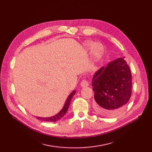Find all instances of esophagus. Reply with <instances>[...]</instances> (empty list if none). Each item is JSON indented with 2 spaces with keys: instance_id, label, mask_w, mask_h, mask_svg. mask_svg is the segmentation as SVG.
<instances>
[{
  "instance_id": "esophagus-1",
  "label": "esophagus",
  "mask_w": 152,
  "mask_h": 152,
  "mask_svg": "<svg viewBox=\"0 0 152 152\" xmlns=\"http://www.w3.org/2000/svg\"><path fill=\"white\" fill-rule=\"evenodd\" d=\"M88 81L87 80H86V79H83L82 80V81H81V82H80V86L82 87H87V86H88Z\"/></svg>"
}]
</instances>
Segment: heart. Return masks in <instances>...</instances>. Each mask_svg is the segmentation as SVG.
Listing matches in <instances>:
<instances>
[{"instance_id": "1", "label": "heart", "mask_w": 152, "mask_h": 152, "mask_svg": "<svg viewBox=\"0 0 152 152\" xmlns=\"http://www.w3.org/2000/svg\"><path fill=\"white\" fill-rule=\"evenodd\" d=\"M94 45L93 42H91V41H87L84 43V46L86 48H90ZM103 53V47L100 44H96L94 46L93 49L92 50L91 53V61H95L97 59H98L102 54Z\"/></svg>"}]
</instances>
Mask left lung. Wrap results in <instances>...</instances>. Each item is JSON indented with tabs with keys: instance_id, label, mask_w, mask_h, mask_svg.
I'll use <instances>...</instances> for the list:
<instances>
[{
	"instance_id": "1",
	"label": "left lung",
	"mask_w": 152,
	"mask_h": 152,
	"mask_svg": "<svg viewBox=\"0 0 152 152\" xmlns=\"http://www.w3.org/2000/svg\"><path fill=\"white\" fill-rule=\"evenodd\" d=\"M92 87L96 112L108 117L119 114L132 94V73L124 57L108 63L96 72Z\"/></svg>"
}]
</instances>
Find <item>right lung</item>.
<instances>
[{"label":"right lung","instance_id":"1","mask_svg":"<svg viewBox=\"0 0 152 152\" xmlns=\"http://www.w3.org/2000/svg\"><path fill=\"white\" fill-rule=\"evenodd\" d=\"M76 93V91L73 90L70 94L68 96V98L64 105L63 108H62V110L61 111L56 115H55L54 116H51V117H48V118H42V117H37V119L42 120L43 121H45V122H56L59 119H61L66 113L68 108L70 106L72 99L73 98V96L75 95V94Z\"/></svg>","mask_w":152,"mask_h":152}]
</instances>
